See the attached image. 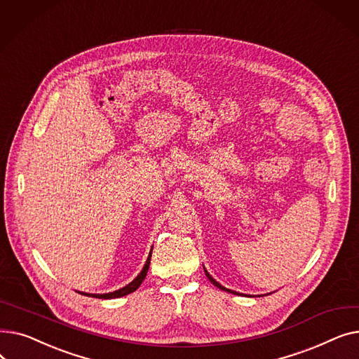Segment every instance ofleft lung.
I'll return each mask as SVG.
<instances>
[{"label":"left lung","mask_w":359,"mask_h":359,"mask_svg":"<svg viewBox=\"0 0 359 359\" xmlns=\"http://www.w3.org/2000/svg\"><path fill=\"white\" fill-rule=\"evenodd\" d=\"M203 269H205V268H203ZM205 275H206V276H208V279H210V280L212 282V284H214V285H215L217 288H219V290H222V291H227V292H230V294H237V295H243V294H240V292H236V291L227 290V288H225V287H222L221 284H218V282H217V280H215V279H214V278H212V276H211V275L208 273V271H206V269H205Z\"/></svg>","instance_id":"left-lung-1"}]
</instances>
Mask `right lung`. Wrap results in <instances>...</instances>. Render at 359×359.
I'll use <instances>...</instances> for the list:
<instances>
[{
  "instance_id": "right-lung-1",
  "label": "right lung",
  "mask_w": 359,
  "mask_h": 359,
  "mask_svg": "<svg viewBox=\"0 0 359 359\" xmlns=\"http://www.w3.org/2000/svg\"><path fill=\"white\" fill-rule=\"evenodd\" d=\"M151 253H153V249H151L149 256H148V259H147V262H145V265H144L142 271L140 272V275H138L134 280L129 282V284H128L126 287H123V288H121V290H118V291L107 292V294H87V292H80V294L87 295V297H94V298L110 299V298H119V297H123V295H128V294H130V292L137 291V290L140 288V285L142 284V280H144L145 276H147V272H148V268H149V262H151Z\"/></svg>"
}]
</instances>
